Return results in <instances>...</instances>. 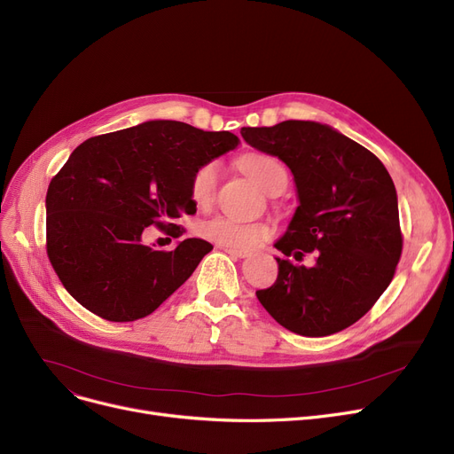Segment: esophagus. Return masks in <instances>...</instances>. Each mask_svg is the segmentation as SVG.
I'll return each mask as SVG.
<instances>
[{"label": "esophagus", "instance_id": "34e87169", "mask_svg": "<svg viewBox=\"0 0 454 454\" xmlns=\"http://www.w3.org/2000/svg\"><path fill=\"white\" fill-rule=\"evenodd\" d=\"M226 254H230L231 257H239V259H245L248 257V252H243V250H235V248H223Z\"/></svg>", "mask_w": 454, "mask_h": 454}]
</instances>
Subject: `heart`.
<instances>
[{
    "label": "heart",
    "mask_w": 454,
    "mask_h": 454,
    "mask_svg": "<svg viewBox=\"0 0 454 454\" xmlns=\"http://www.w3.org/2000/svg\"><path fill=\"white\" fill-rule=\"evenodd\" d=\"M243 167L267 193H270L272 189L281 184L287 185V171H285L281 161L270 154H248L243 158ZM219 178V160H207L200 163L189 178L191 200L199 206H209L215 199V193H217ZM199 233L204 239L219 247L248 252L267 241L272 235V230L269 224L261 221L237 219L231 217V215H215V217L200 223Z\"/></svg>",
    "instance_id": "obj_1"
}]
</instances>
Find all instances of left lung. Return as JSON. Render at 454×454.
I'll list each match as a JSON object with an SVG mask.
<instances>
[{
  "instance_id": "1",
  "label": "left lung",
  "mask_w": 454,
  "mask_h": 454,
  "mask_svg": "<svg viewBox=\"0 0 454 454\" xmlns=\"http://www.w3.org/2000/svg\"><path fill=\"white\" fill-rule=\"evenodd\" d=\"M247 143L294 175L300 206L276 243L278 279L257 291L269 315L303 337H327L363 318L390 285L403 250L394 182L373 153L315 121L243 127ZM307 253L316 265L295 263Z\"/></svg>"
}]
</instances>
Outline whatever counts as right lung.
Instances as JSON below:
<instances>
[{
  "label": "right lung",
  "instance_id": "1",
  "mask_svg": "<svg viewBox=\"0 0 454 454\" xmlns=\"http://www.w3.org/2000/svg\"><path fill=\"white\" fill-rule=\"evenodd\" d=\"M239 143L231 132L180 121H149L81 143L45 197V250L66 291L108 322L156 311L213 247L189 237L175 250H153L141 233L156 226L180 237L175 221L197 213L191 173Z\"/></svg>",
  "mask_w": 454,
  "mask_h": 454
}]
</instances>
